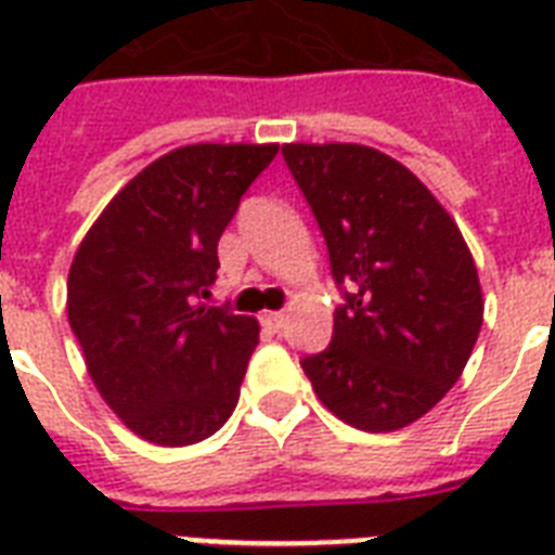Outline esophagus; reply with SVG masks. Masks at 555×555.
<instances>
[{
	"instance_id": "obj_1",
	"label": "esophagus",
	"mask_w": 555,
	"mask_h": 555,
	"mask_svg": "<svg viewBox=\"0 0 555 555\" xmlns=\"http://www.w3.org/2000/svg\"><path fill=\"white\" fill-rule=\"evenodd\" d=\"M261 320H264V325H268V328L282 331L287 325V313L285 311H270V313H264Z\"/></svg>"
}]
</instances>
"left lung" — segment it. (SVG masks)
Segmentation results:
<instances>
[{"mask_svg": "<svg viewBox=\"0 0 555 555\" xmlns=\"http://www.w3.org/2000/svg\"><path fill=\"white\" fill-rule=\"evenodd\" d=\"M285 164L328 244L346 302L334 337L302 360L339 421L395 431L455 386L483 322L473 253L400 160L360 143H285Z\"/></svg>", "mask_w": 555, "mask_h": 555, "instance_id": "obj_1", "label": "left lung"}]
</instances>
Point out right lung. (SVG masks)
Wrapping results in <instances>:
<instances>
[{"label":"right lung","instance_id":"1","mask_svg":"<svg viewBox=\"0 0 555 555\" xmlns=\"http://www.w3.org/2000/svg\"><path fill=\"white\" fill-rule=\"evenodd\" d=\"M276 143H192L108 201L74 253L68 325L100 397L158 447L227 423L259 346V322L201 302L218 238Z\"/></svg>","mask_w":555,"mask_h":555}]
</instances>
